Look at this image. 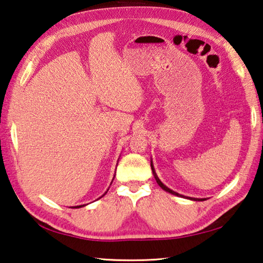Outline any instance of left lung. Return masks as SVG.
Listing matches in <instances>:
<instances>
[{
  "label": "left lung",
  "mask_w": 263,
  "mask_h": 263,
  "mask_svg": "<svg viewBox=\"0 0 263 263\" xmlns=\"http://www.w3.org/2000/svg\"><path fill=\"white\" fill-rule=\"evenodd\" d=\"M151 166H152V171H153V175H154V177H155V179H156V181H157V184H159L162 189H163L164 191H166V192H169V193H171V194H175V195H179L178 193H176V192H174L173 190H170V189H168L166 187V186L162 183V181L159 179V177H157L156 176V173H155V170H154V166H153V164L151 163ZM193 200H200V199H193ZM201 200H203V199H201Z\"/></svg>",
  "instance_id": "1"
}]
</instances>
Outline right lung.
<instances>
[{
	"label": "right lung",
	"mask_w": 263,
	"mask_h": 263,
	"mask_svg": "<svg viewBox=\"0 0 263 263\" xmlns=\"http://www.w3.org/2000/svg\"><path fill=\"white\" fill-rule=\"evenodd\" d=\"M104 194H106V193H104ZM79 207H83V206H77L76 208H79Z\"/></svg>",
	"instance_id": "add662e5"
}]
</instances>
